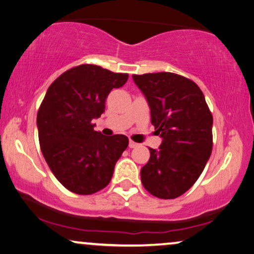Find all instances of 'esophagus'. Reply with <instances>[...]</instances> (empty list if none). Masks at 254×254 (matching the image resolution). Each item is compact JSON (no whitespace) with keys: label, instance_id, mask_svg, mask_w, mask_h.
<instances>
[{"label":"esophagus","instance_id":"obj_1","mask_svg":"<svg viewBox=\"0 0 254 254\" xmlns=\"http://www.w3.org/2000/svg\"><path fill=\"white\" fill-rule=\"evenodd\" d=\"M137 146H138L137 143H134V141H132V140L129 141V147L130 148H134V147H137Z\"/></svg>","mask_w":254,"mask_h":254}]
</instances>
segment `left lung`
Listing matches in <instances>:
<instances>
[{"label":"left lung","mask_w":254,"mask_h":254,"mask_svg":"<svg viewBox=\"0 0 254 254\" xmlns=\"http://www.w3.org/2000/svg\"><path fill=\"white\" fill-rule=\"evenodd\" d=\"M161 138L140 170L141 184L159 198H175L195 184L212 150V115L202 90L187 77L160 72L132 75Z\"/></svg>","instance_id":"obj_1"}]
</instances>
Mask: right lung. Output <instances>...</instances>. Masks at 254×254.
Returning <instances> with one entry per match:
<instances>
[{
  "label": "right lung",
  "instance_id": "right-lung-1",
  "mask_svg": "<svg viewBox=\"0 0 254 254\" xmlns=\"http://www.w3.org/2000/svg\"><path fill=\"white\" fill-rule=\"evenodd\" d=\"M127 77L100 66L80 65L47 89L37 115L40 148L54 177L75 194L90 195L108 186L127 147V136H103L92 123L104 113L109 93L124 86Z\"/></svg>",
  "mask_w": 254,
  "mask_h": 254
}]
</instances>
